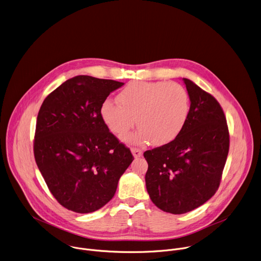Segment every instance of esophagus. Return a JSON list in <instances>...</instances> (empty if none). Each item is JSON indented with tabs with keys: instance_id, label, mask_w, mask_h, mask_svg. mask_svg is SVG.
I'll return each mask as SVG.
<instances>
[{
	"instance_id": "1",
	"label": "esophagus",
	"mask_w": 261,
	"mask_h": 261,
	"mask_svg": "<svg viewBox=\"0 0 261 261\" xmlns=\"http://www.w3.org/2000/svg\"><path fill=\"white\" fill-rule=\"evenodd\" d=\"M131 152H132V154H133L134 158H140V156L142 155V153H143L141 149L136 148V147H132V148H131Z\"/></svg>"
}]
</instances>
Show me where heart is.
I'll list each match as a JSON object with an SVG mask.
<instances>
[{
	"instance_id": "b5f03b06",
	"label": "heart",
	"mask_w": 261,
	"mask_h": 261,
	"mask_svg": "<svg viewBox=\"0 0 261 261\" xmlns=\"http://www.w3.org/2000/svg\"><path fill=\"white\" fill-rule=\"evenodd\" d=\"M118 100L120 104L110 98L102 102V121L119 138L136 123L139 129L128 139L137 144L170 143L183 130L190 112L188 92L176 82L134 81L118 94Z\"/></svg>"
}]
</instances>
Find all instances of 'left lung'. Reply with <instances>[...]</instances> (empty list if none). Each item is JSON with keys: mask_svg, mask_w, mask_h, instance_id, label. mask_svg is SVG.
<instances>
[{"mask_svg": "<svg viewBox=\"0 0 261 261\" xmlns=\"http://www.w3.org/2000/svg\"><path fill=\"white\" fill-rule=\"evenodd\" d=\"M190 112L181 133L170 143L146 150V189L151 201L173 215L191 212L218 190L227 161L230 135L218 100L183 78Z\"/></svg>", "mask_w": 261, "mask_h": 261, "instance_id": "obj_1", "label": "left lung"}]
</instances>
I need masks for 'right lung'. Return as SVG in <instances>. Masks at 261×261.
I'll list each match as a JSON object with an SVG mask.
<instances>
[{
    "mask_svg": "<svg viewBox=\"0 0 261 261\" xmlns=\"http://www.w3.org/2000/svg\"><path fill=\"white\" fill-rule=\"evenodd\" d=\"M123 82L75 76L43 100L33 151L54 197L69 211L93 213L115 195L134 160L102 121L100 107Z\"/></svg>",
    "mask_w": 261,
    "mask_h": 261,
    "instance_id": "1",
    "label": "right lung"
}]
</instances>
